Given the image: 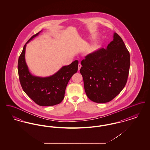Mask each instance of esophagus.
Masks as SVG:
<instances>
[{
    "label": "esophagus",
    "mask_w": 150,
    "mask_h": 150,
    "mask_svg": "<svg viewBox=\"0 0 150 150\" xmlns=\"http://www.w3.org/2000/svg\"><path fill=\"white\" fill-rule=\"evenodd\" d=\"M81 64H78V70H79L80 69V68H81Z\"/></svg>",
    "instance_id": "esophagus-1"
}]
</instances>
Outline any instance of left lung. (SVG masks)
<instances>
[{"label": "left lung", "mask_w": 150, "mask_h": 150, "mask_svg": "<svg viewBox=\"0 0 150 150\" xmlns=\"http://www.w3.org/2000/svg\"><path fill=\"white\" fill-rule=\"evenodd\" d=\"M84 89L93 102L111 101L126 85L130 68V54L121 37L114 33L106 50L100 48L81 62Z\"/></svg>", "instance_id": "1"}]
</instances>
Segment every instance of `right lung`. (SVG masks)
<instances>
[{"label":"right lung","mask_w":150,"mask_h":150,"mask_svg":"<svg viewBox=\"0 0 150 150\" xmlns=\"http://www.w3.org/2000/svg\"><path fill=\"white\" fill-rule=\"evenodd\" d=\"M32 36L23 48L18 61V72L23 91L35 103L42 106H54L60 103L64 97L67 85L72 75L78 71V61L62 67L54 75L47 78L33 76L25 59L26 44L39 34Z\"/></svg>","instance_id":"add662e5"}]
</instances>
